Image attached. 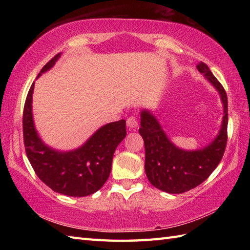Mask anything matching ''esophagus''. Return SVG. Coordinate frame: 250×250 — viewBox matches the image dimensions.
I'll use <instances>...</instances> for the list:
<instances>
[{"mask_svg":"<svg viewBox=\"0 0 250 250\" xmlns=\"http://www.w3.org/2000/svg\"><path fill=\"white\" fill-rule=\"evenodd\" d=\"M126 125L130 130H136L137 126H139V122H137L135 117H130V118L126 119Z\"/></svg>","mask_w":250,"mask_h":250,"instance_id":"34e87169","label":"esophagus"}]
</instances>
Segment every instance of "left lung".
<instances>
[{"label": "left lung", "instance_id": "1", "mask_svg": "<svg viewBox=\"0 0 250 250\" xmlns=\"http://www.w3.org/2000/svg\"><path fill=\"white\" fill-rule=\"evenodd\" d=\"M196 68L218 92L224 108L220 129L213 141L198 149H184L169 140L151 110L143 109L140 113L139 132L145 143L147 178L156 188L171 194L184 193L203 183L219 164L227 145V93L205 63H200Z\"/></svg>", "mask_w": 250, "mask_h": 250}]
</instances>
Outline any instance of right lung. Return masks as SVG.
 <instances>
[{"label": "right lung", "mask_w": 250, "mask_h": 250, "mask_svg": "<svg viewBox=\"0 0 250 250\" xmlns=\"http://www.w3.org/2000/svg\"><path fill=\"white\" fill-rule=\"evenodd\" d=\"M61 55L60 52L52 58L36 79L51 70ZM34 83L25 100L22 121L25 152L32 167L55 192L68 196H87L97 192L107 180L114 152L126 135L125 120L102 125L75 149H56L47 145L36 130L32 110Z\"/></svg>", "instance_id": "obj_1"}]
</instances>
